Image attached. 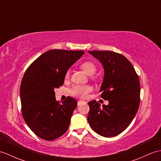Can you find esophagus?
Masks as SVG:
<instances>
[{
  "instance_id": "esophagus-1",
  "label": "esophagus",
  "mask_w": 161,
  "mask_h": 161,
  "mask_svg": "<svg viewBox=\"0 0 161 161\" xmlns=\"http://www.w3.org/2000/svg\"><path fill=\"white\" fill-rule=\"evenodd\" d=\"M83 103H84V102H83V101L79 100V101H78V102H77V105H78V106H80V105H81V104Z\"/></svg>"
}]
</instances>
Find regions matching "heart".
Listing matches in <instances>:
<instances>
[{
  "label": "heart",
  "mask_w": 161,
  "mask_h": 161,
  "mask_svg": "<svg viewBox=\"0 0 161 161\" xmlns=\"http://www.w3.org/2000/svg\"><path fill=\"white\" fill-rule=\"evenodd\" d=\"M80 67L86 73L89 75L94 74L97 70L96 65L93 62H90V61H86L81 63ZM69 74H70V72L69 70H68V71L66 73L65 77L68 78L69 77ZM91 90H92L91 87L87 85L86 86L76 85L75 86H73L72 89L70 90V93H71V95L73 96L76 97L84 98L86 97V95L88 94V93L91 91Z\"/></svg>",
  "instance_id": "obj_1"
}]
</instances>
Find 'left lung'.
<instances>
[{
    "label": "left lung",
    "mask_w": 161,
    "mask_h": 161,
    "mask_svg": "<svg viewBox=\"0 0 161 161\" xmlns=\"http://www.w3.org/2000/svg\"><path fill=\"white\" fill-rule=\"evenodd\" d=\"M104 69L100 88L102 105L95 100L88 103V121L92 129L104 137L118 135L128 128L140 103V81L132 64L124 55L110 51H88Z\"/></svg>",
    "instance_id": "left-lung-1"
}]
</instances>
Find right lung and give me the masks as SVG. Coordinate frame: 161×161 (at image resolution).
I'll return each mask as SVG.
<instances>
[{
    "mask_svg": "<svg viewBox=\"0 0 161 161\" xmlns=\"http://www.w3.org/2000/svg\"><path fill=\"white\" fill-rule=\"evenodd\" d=\"M84 53L83 51H48L25 71L20 90L22 117L41 139L53 141L68 130L77 101L68 97L59 103L54 89L64 84L67 70Z\"/></svg>",
    "mask_w": 161,
    "mask_h": 161,
    "instance_id": "1",
    "label": "right lung"
}]
</instances>
